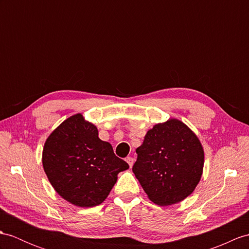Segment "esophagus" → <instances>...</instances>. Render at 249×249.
<instances>
[{
	"label": "esophagus",
	"mask_w": 249,
	"mask_h": 249,
	"mask_svg": "<svg viewBox=\"0 0 249 249\" xmlns=\"http://www.w3.org/2000/svg\"><path fill=\"white\" fill-rule=\"evenodd\" d=\"M125 161L129 163V166H130V168H132V166H133V163H134V159H133V157H126V159H125Z\"/></svg>",
	"instance_id": "34e87169"
}]
</instances>
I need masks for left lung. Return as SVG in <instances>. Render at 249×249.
<instances>
[{"instance_id": "8db88e82", "label": "left lung", "mask_w": 249, "mask_h": 249, "mask_svg": "<svg viewBox=\"0 0 249 249\" xmlns=\"http://www.w3.org/2000/svg\"><path fill=\"white\" fill-rule=\"evenodd\" d=\"M132 170L150 201L169 206L195 191L204 168V149L189 126L177 118L156 124L136 149Z\"/></svg>"}]
</instances>
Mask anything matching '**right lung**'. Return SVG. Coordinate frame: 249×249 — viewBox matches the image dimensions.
Returning a JSON list of instances; mask_svg holds the SVG:
<instances>
[{
    "mask_svg": "<svg viewBox=\"0 0 249 249\" xmlns=\"http://www.w3.org/2000/svg\"><path fill=\"white\" fill-rule=\"evenodd\" d=\"M42 165L58 195L78 207H94L110 195L119 172L129 169L98 137L97 126L78 113L47 137Z\"/></svg>",
    "mask_w": 249,
    "mask_h": 249,
    "instance_id": "add662e5",
    "label": "right lung"
}]
</instances>
